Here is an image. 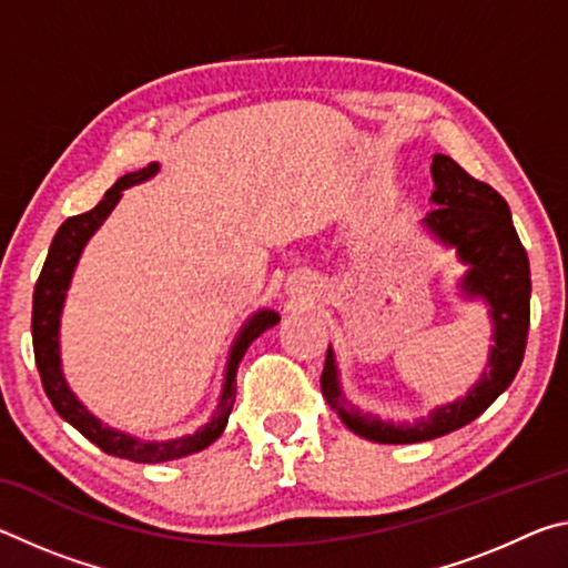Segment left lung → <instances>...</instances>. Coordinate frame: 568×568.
<instances>
[{"label":"left lung","mask_w":568,"mask_h":568,"mask_svg":"<svg viewBox=\"0 0 568 568\" xmlns=\"http://www.w3.org/2000/svg\"><path fill=\"white\" fill-rule=\"evenodd\" d=\"M430 175V205L436 207L426 213L420 225L440 245L454 247L458 261L466 265L458 293L466 301H480L488 307L494 345L488 351L484 373L466 396L436 406L426 418L413 423L386 420L351 403L341 386L335 351L328 345L321 376L323 396L338 413L345 428L373 444H423L464 428L511 386L526 351L531 271L526 250L516 235L511 210L491 185L470 178L448 155H434Z\"/></svg>","instance_id":"left-lung-1"}]
</instances>
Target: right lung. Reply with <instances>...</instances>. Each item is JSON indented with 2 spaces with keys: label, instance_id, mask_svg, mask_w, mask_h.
I'll return each instance as SVG.
<instances>
[{
  "label": "right lung",
  "instance_id": "add662e5",
  "mask_svg": "<svg viewBox=\"0 0 568 568\" xmlns=\"http://www.w3.org/2000/svg\"><path fill=\"white\" fill-rule=\"evenodd\" d=\"M160 172L158 162H150L148 168L138 172H128L122 175L114 185L104 192V197L94 205L90 213L67 217L57 230V235L47 253L44 267L40 273V281L34 285V301H32V343H34V361L37 371H40L42 386L47 398L52 400L54 410L74 426L80 434L92 440L94 446L102 448L104 454L134 460V464H165V460H175L182 456L197 454V450L207 448L210 444L223 436L227 426L230 413L235 406V390H237V365L243 361L245 351L255 338L277 325L281 315L271 307H261L243 323V328L237 331L233 345H230L227 363H225V378L223 390H220L217 406L210 416L207 423H203L195 434H185L168 440H145L132 434H124L120 428H112L108 423H102L94 413L88 410V406L74 396L70 383H67L62 373V355H60V323H62V307L67 301V291H70L74 267L80 263L84 245L90 243V237L98 233L104 220L110 217L114 205L120 203L122 190L140 182H148Z\"/></svg>",
  "mask_w": 568,
  "mask_h": 568
}]
</instances>
